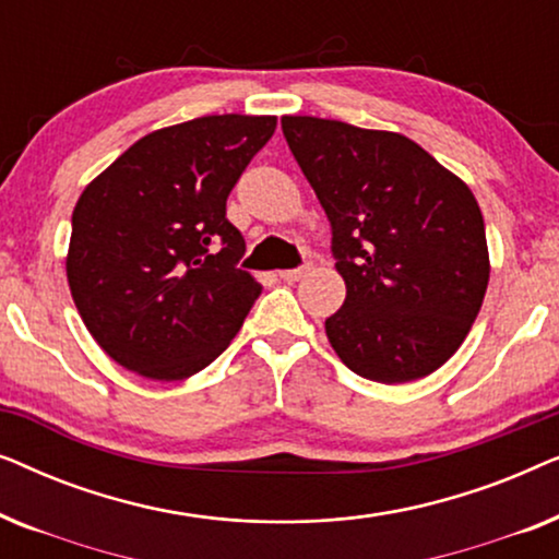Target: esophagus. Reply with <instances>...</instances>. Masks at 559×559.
<instances>
[{
	"label": "esophagus",
	"mask_w": 559,
	"mask_h": 559,
	"mask_svg": "<svg viewBox=\"0 0 559 559\" xmlns=\"http://www.w3.org/2000/svg\"><path fill=\"white\" fill-rule=\"evenodd\" d=\"M308 272H310V264H302V266H295V270H282L280 277L285 282H297L300 277H305Z\"/></svg>",
	"instance_id": "obj_1"
}]
</instances>
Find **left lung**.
<instances>
[{"mask_svg": "<svg viewBox=\"0 0 559 559\" xmlns=\"http://www.w3.org/2000/svg\"><path fill=\"white\" fill-rule=\"evenodd\" d=\"M282 134L331 221L346 302L325 320L358 377L404 384L455 354L488 285L476 198L407 136L285 117Z\"/></svg>", "mask_w": 559, "mask_h": 559, "instance_id": "1", "label": "left lung"}]
</instances>
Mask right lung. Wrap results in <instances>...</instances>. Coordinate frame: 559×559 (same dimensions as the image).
I'll return each mask as SVG.
<instances>
[{"label":"right lung","instance_id":"1","mask_svg":"<svg viewBox=\"0 0 559 559\" xmlns=\"http://www.w3.org/2000/svg\"><path fill=\"white\" fill-rule=\"evenodd\" d=\"M274 117H201L134 142L83 190L68 285L114 361L157 381L224 354L262 285L239 270L243 236L226 201Z\"/></svg>","mask_w":559,"mask_h":559}]
</instances>
